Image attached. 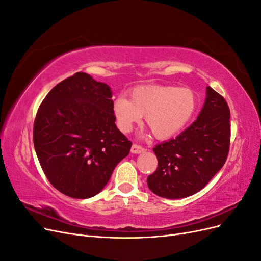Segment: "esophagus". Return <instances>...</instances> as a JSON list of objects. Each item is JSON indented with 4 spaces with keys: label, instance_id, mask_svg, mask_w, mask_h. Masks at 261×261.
<instances>
[{
    "label": "esophagus",
    "instance_id": "1",
    "mask_svg": "<svg viewBox=\"0 0 261 261\" xmlns=\"http://www.w3.org/2000/svg\"><path fill=\"white\" fill-rule=\"evenodd\" d=\"M130 151H132V153H135V154H137V153H141V152H144V151H145V148H144V147H141L140 145L134 144V145L132 146Z\"/></svg>",
    "mask_w": 261,
    "mask_h": 261
}]
</instances>
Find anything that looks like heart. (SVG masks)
I'll return each mask as SVG.
<instances>
[{
	"label": "heart",
	"mask_w": 261,
	"mask_h": 261,
	"mask_svg": "<svg viewBox=\"0 0 261 261\" xmlns=\"http://www.w3.org/2000/svg\"><path fill=\"white\" fill-rule=\"evenodd\" d=\"M198 98L189 88L176 86H141L113 102V114L122 132L128 133L134 125L146 117L148 127L159 139L171 138L192 120Z\"/></svg>",
	"instance_id": "1"
}]
</instances>
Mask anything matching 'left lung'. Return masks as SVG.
<instances>
[{
  "instance_id": "left-lung-1",
  "label": "left lung",
  "mask_w": 261,
  "mask_h": 261,
  "mask_svg": "<svg viewBox=\"0 0 261 261\" xmlns=\"http://www.w3.org/2000/svg\"><path fill=\"white\" fill-rule=\"evenodd\" d=\"M230 138V109L208 86L197 120L176 138L153 148L158 168L147 178L150 191L169 199L198 193L224 165Z\"/></svg>"
}]
</instances>
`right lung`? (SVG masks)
<instances>
[{
    "instance_id": "obj_1",
    "label": "right lung",
    "mask_w": 261,
    "mask_h": 261,
    "mask_svg": "<svg viewBox=\"0 0 261 261\" xmlns=\"http://www.w3.org/2000/svg\"><path fill=\"white\" fill-rule=\"evenodd\" d=\"M34 145L50 183L86 199L103 189L132 141L115 125L111 88L80 72L46 94L36 115Z\"/></svg>"
}]
</instances>
